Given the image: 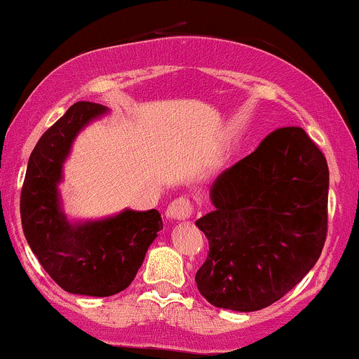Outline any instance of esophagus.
I'll list each match as a JSON object with an SVG mask.
<instances>
[{
	"label": "esophagus",
	"instance_id": "1",
	"mask_svg": "<svg viewBox=\"0 0 359 359\" xmlns=\"http://www.w3.org/2000/svg\"><path fill=\"white\" fill-rule=\"evenodd\" d=\"M192 214H194V204L187 196L177 197V199L172 201L167 208V216L170 217V219H177V221L187 219V217H191Z\"/></svg>",
	"mask_w": 359,
	"mask_h": 359
}]
</instances>
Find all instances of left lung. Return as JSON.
Returning <instances> with one entry per match:
<instances>
[{
    "label": "left lung",
    "mask_w": 359,
    "mask_h": 359,
    "mask_svg": "<svg viewBox=\"0 0 359 359\" xmlns=\"http://www.w3.org/2000/svg\"><path fill=\"white\" fill-rule=\"evenodd\" d=\"M329 168L302 128L269 135L211 185L214 211L196 221L209 251L201 295L231 311L277 302L316 265L327 236Z\"/></svg>",
    "instance_id": "obj_1"
}]
</instances>
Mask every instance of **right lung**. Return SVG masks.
<instances>
[{"label":"right lung","mask_w":359,"mask_h":359,"mask_svg":"<svg viewBox=\"0 0 359 359\" xmlns=\"http://www.w3.org/2000/svg\"><path fill=\"white\" fill-rule=\"evenodd\" d=\"M104 111V106L81 101L57 119L28 158L20 196L25 238L43 270L65 292L93 297L125 290L163 228L155 209H126L109 219L84 224H71L60 211L57 184L62 163L81 128Z\"/></svg>","instance_id":"add662e5"}]
</instances>
